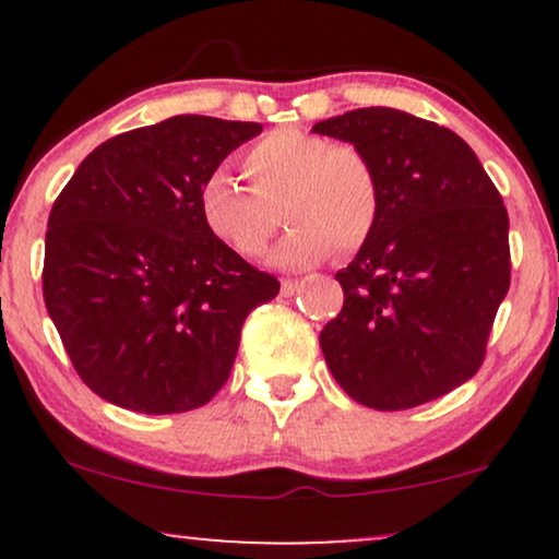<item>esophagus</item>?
I'll return each instance as SVG.
<instances>
[{"mask_svg": "<svg viewBox=\"0 0 559 559\" xmlns=\"http://www.w3.org/2000/svg\"><path fill=\"white\" fill-rule=\"evenodd\" d=\"M300 285H302V282H297V280H282L280 293L285 295V297H289V295H295L297 289H300Z\"/></svg>", "mask_w": 559, "mask_h": 559, "instance_id": "obj_1", "label": "esophagus"}]
</instances>
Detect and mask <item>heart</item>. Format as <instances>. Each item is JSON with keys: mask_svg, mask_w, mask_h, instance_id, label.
I'll list each match as a JSON object with an SVG mask.
<instances>
[{"mask_svg": "<svg viewBox=\"0 0 559 559\" xmlns=\"http://www.w3.org/2000/svg\"><path fill=\"white\" fill-rule=\"evenodd\" d=\"M251 190L213 173L198 190L209 231L243 257L262 254L285 211L289 234L272 259L280 266H308L331 254H354L381 218L384 188L379 167L358 144L333 142L300 127H280L241 157Z\"/></svg>", "mask_w": 559, "mask_h": 559, "instance_id": "obj_1", "label": "heart"}]
</instances>
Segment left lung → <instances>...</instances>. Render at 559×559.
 <instances>
[{"label": "left lung", "mask_w": 559, "mask_h": 559, "mask_svg": "<svg viewBox=\"0 0 559 559\" xmlns=\"http://www.w3.org/2000/svg\"><path fill=\"white\" fill-rule=\"evenodd\" d=\"M379 167L377 231L335 274L343 308L320 331L343 392L379 412L412 409L468 381L509 293V213L476 152L448 127L389 106L318 121Z\"/></svg>", "instance_id": "left-lung-1"}]
</instances>
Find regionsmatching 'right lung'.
I'll list each match as a JSON object with an SVG mask.
<instances>
[{"label":"right lung","instance_id":"add662e5","mask_svg":"<svg viewBox=\"0 0 559 559\" xmlns=\"http://www.w3.org/2000/svg\"><path fill=\"white\" fill-rule=\"evenodd\" d=\"M259 132L257 121L180 114L98 144L60 190L45 308L102 400L178 415L226 384L243 320L280 282L205 228L198 190Z\"/></svg>","mask_w":559,"mask_h":559}]
</instances>
